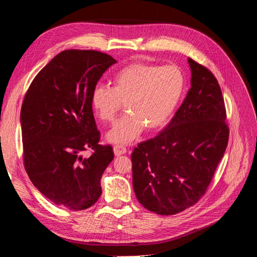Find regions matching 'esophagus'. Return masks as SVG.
Masks as SVG:
<instances>
[{
  "instance_id": "esophagus-1",
  "label": "esophagus",
  "mask_w": 257,
  "mask_h": 257,
  "mask_svg": "<svg viewBox=\"0 0 257 257\" xmlns=\"http://www.w3.org/2000/svg\"><path fill=\"white\" fill-rule=\"evenodd\" d=\"M114 153L116 156H120L127 153V149L123 146H115L114 147Z\"/></svg>"
}]
</instances>
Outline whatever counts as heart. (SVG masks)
<instances>
[{
  "mask_svg": "<svg viewBox=\"0 0 257 257\" xmlns=\"http://www.w3.org/2000/svg\"><path fill=\"white\" fill-rule=\"evenodd\" d=\"M185 90L186 76L178 66L138 62L117 72L113 88L95 85L91 104L103 122H113L126 104L128 114L107 134L108 141L122 146L135 141L144 128L156 131L167 126Z\"/></svg>",
  "mask_w": 257,
  "mask_h": 257,
  "instance_id": "b5f03b06",
  "label": "heart"
}]
</instances>
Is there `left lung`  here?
I'll list each match as a JSON object with an SVG mask.
<instances>
[{"mask_svg": "<svg viewBox=\"0 0 257 257\" xmlns=\"http://www.w3.org/2000/svg\"><path fill=\"white\" fill-rule=\"evenodd\" d=\"M191 88L165 130L131 154L138 201L159 215H175L205 194L228 144L229 127L219 83L188 58Z\"/></svg>", "mask_w": 257, "mask_h": 257, "instance_id": "left-lung-1", "label": "left lung"}]
</instances>
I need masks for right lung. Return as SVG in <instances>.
I'll return each mask as SVG.
<instances>
[{"label":"right lung","instance_id":"add662e5","mask_svg":"<svg viewBox=\"0 0 257 257\" xmlns=\"http://www.w3.org/2000/svg\"><path fill=\"white\" fill-rule=\"evenodd\" d=\"M116 61L94 50H66L39 71L21 111L24 166L45 197L70 210L91 207L101 193V177L114 159L98 144L91 94ZM91 149L89 158L81 152Z\"/></svg>","mask_w":257,"mask_h":257}]
</instances>
